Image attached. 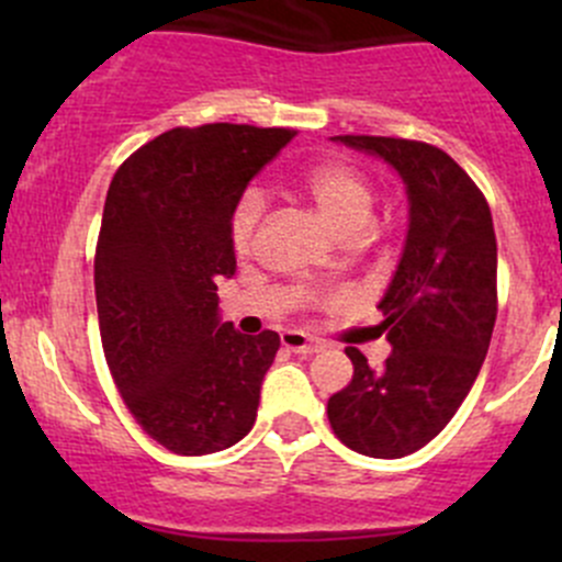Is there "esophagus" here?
<instances>
[{"mask_svg": "<svg viewBox=\"0 0 562 562\" xmlns=\"http://www.w3.org/2000/svg\"><path fill=\"white\" fill-rule=\"evenodd\" d=\"M282 348L293 350V353L313 356V353H321L323 345L317 342V339L307 337L304 331H282Z\"/></svg>", "mask_w": 562, "mask_h": 562, "instance_id": "34e87169", "label": "esophagus"}]
</instances>
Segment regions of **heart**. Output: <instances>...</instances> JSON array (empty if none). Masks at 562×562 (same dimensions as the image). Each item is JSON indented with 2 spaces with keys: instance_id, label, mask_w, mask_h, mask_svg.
I'll list each match as a JSON object with an SVG mask.
<instances>
[{
  "instance_id": "heart-1",
  "label": "heart",
  "mask_w": 562,
  "mask_h": 562,
  "mask_svg": "<svg viewBox=\"0 0 562 562\" xmlns=\"http://www.w3.org/2000/svg\"><path fill=\"white\" fill-rule=\"evenodd\" d=\"M304 192L313 198L323 217L345 239L359 236L370 223L372 203H375L372 184L364 173L356 171L348 162L331 160L315 166L304 176ZM260 217H263V198L249 190L236 201L234 214H231V245L239 255L249 252V247H252Z\"/></svg>"
}]
</instances>
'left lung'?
Returning <instances> with one entry per match:
<instances>
[{
	"mask_svg": "<svg viewBox=\"0 0 562 562\" xmlns=\"http://www.w3.org/2000/svg\"><path fill=\"white\" fill-rule=\"evenodd\" d=\"M381 157L407 195V234L381 304L391 353L381 370L348 348L353 381L328 400L348 449L400 459L427 446L479 378L497 317V241L484 195L438 146L334 135Z\"/></svg>",
	"mask_w": 562,
	"mask_h": 562,
	"instance_id": "obj_1",
	"label": "left lung"
}]
</instances>
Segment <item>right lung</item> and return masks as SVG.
Returning a JSON list of instances; mask_svg holds the SVG:
<instances>
[{
    "label": "right lung",
    "mask_w": 562,
    "mask_h": 562,
    "mask_svg": "<svg viewBox=\"0 0 562 562\" xmlns=\"http://www.w3.org/2000/svg\"><path fill=\"white\" fill-rule=\"evenodd\" d=\"M291 138L249 124L176 127L108 187L94 258L105 361L135 422L173 454L231 449L258 416L280 334L223 321L217 280L236 274V201Z\"/></svg>",
    "instance_id": "right-lung-1"
}]
</instances>
